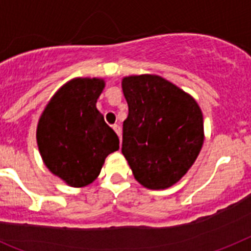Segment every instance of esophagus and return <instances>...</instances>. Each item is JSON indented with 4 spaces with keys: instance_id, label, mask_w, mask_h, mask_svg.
I'll list each match as a JSON object with an SVG mask.
<instances>
[{
    "instance_id": "obj_1",
    "label": "esophagus",
    "mask_w": 251,
    "mask_h": 251,
    "mask_svg": "<svg viewBox=\"0 0 251 251\" xmlns=\"http://www.w3.org/2000/svg\"><path fill=\"white\" fill-rule=\"evenodd\" d=\"M113 129L115 130V133H117L118 136H119V138H121V133H122L121 127H119V126H118V124H114V126H113Z\"/></svg>"
}]
</instances>
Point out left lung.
<instances>
[{"mask_svg": "<svg viewBox=\"0 0 251 251\" xmlns=\"http://www.w3.org/2000/svg\"><path fill=\"white\" fill-rule=\"evenodd\" d=\"M122 88L128 103L124 158L142 186L171 187L187 173L201 150V110L190 95L158 75L126 76Z\"/></svg>", "mask_w": 251, "mask_h": 251, "instance_id": "left-lung-1", "label": "left lung"}]
</instances>
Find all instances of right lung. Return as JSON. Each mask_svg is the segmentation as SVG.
<instances>
[{"label":"right lung","mask_w":251,"mask_h":251,"mask_svg":"<svg viewBox=\"0 0 251 251\" xmlns=\"http://www.w3.org/2000/svg\"><path fill=\"white\" fill-rule=\"evenodd\" d=\"M105 83L76 78L53 95L39 118L37 144L53 175L73 187L90 185L106 156L119 149V138L96 109Z\"/></svg>","instance_id":"obj_1"}]
</instances>
